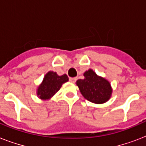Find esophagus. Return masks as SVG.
<instances>
[{
  "instance_id": "esophagus-1",
  "label": "esophagus",
  "mask_w": 146,
  "mask_h": 146,
  "mask_svg": "<svg viewBox=\"0 0 146 146\" xmlns=\"http://www.w3.org/2000/svg\"><path fill=\"white\" fill-rule=\"evenodd\" d=\"M76 80H77V78L76 77H70V81L72 82H75L76 81Z\"/></svg>"
}]
</instances>
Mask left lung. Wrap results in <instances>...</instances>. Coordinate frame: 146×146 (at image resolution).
Here are the masks:
<instances>
[{
	"label": "left lung",
	"mask_w": 146,
	"mask_h": 146,
	"mask_svg": "<svg viewBox=\"0 0 146 146\" xmlns=\"http://www.w3.org/2000/svg\"><path fill=\"white\" fill-rule=\"evenodd\" d=\"M83 80H78L76 85L83 97L95 104L108 102L112 94L110 82L104 78L98 76L92 70L84 73Z\"/></svg>",
	"instance_id": "left-lung-1"
}]
</instances>
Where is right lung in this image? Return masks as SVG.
Wrapping results in <instances>:
<instances>
[{"instance_id": "right-lung-1", "label": "right lung", "mask_w": 146, "mask_h": 146, "mask_svg": "<svg viewBox=\"0 0 146 146\" xmlns=\"http://www.w3.org/2000/svg\"><path fill=\"white\" fill-rule=\"evenodd\" d=\"M69 80L66 74L58 76L57 73L49 71L44 76L43 81L37 89V96L42 100L50 99L59 91L62 85Z\"/></svg>"}]
</instances>
